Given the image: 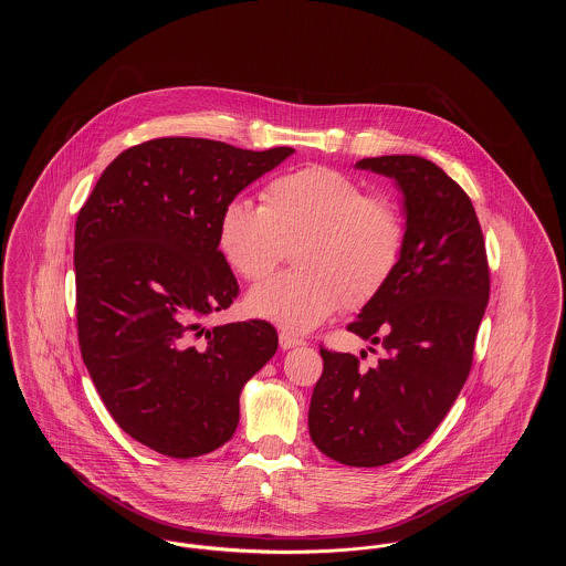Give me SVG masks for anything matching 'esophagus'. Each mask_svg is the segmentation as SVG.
I'll use <instances>...</instances> for the list:
<instances>
[{
    "instance_id": "esophagus-1",
    "label": "esophagus",
    "mask_w": 566,
    "mask_h": 566,
    "mask_svg": "<svg viewBox=\"0 0 566 566\" xmlns=\"http://www.w3.org/2000/svg\"><path fill=\"white\" fill-rule=\"evenodd\" d=\"M279 344H281L283 350H290V348H294V346H303L305 339H301V337H296V335H292V333H287V331H281V333H279Z\"/></svg>"
}]
</instances>
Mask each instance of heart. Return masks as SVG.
Here are the masks:
<instances>
[{"mask_svg":"<svg viewBox=\"0 0 566 566\" xmlns=\"http://www.w3.org/2000/svg\"><path fill=\"white\" fill-rule=\"evenodd\" d=\"M263 205L233 198L218 220V243L250 283L270 276L294 250L298 270L274 276L248 296V312L290 331H310L342 310H361L403 261L407 218L386 191L324 165L272 178Z\"/></svg>","mask_w":566,"mask_h":566,"instance_id":"heart-1","label":"heart"}]
</instances>
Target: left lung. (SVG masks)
Masks as SVG:
<instances>
[{
    "mask_svg": "<svg viewBox=\"0 0 566 566\" xmlns=\"http://www.w3.org/2000/svg\"><path fill=\"white\" fill-rule=\"evenodd\" d=\"M357 167L399 182L407 245L386 290L346 326L386 355L364 368L350 353L321 348L310 433L331 460L373 469L418 449L455 403L473 366L490 270L471 198L436 163L395 155Z\"/></svg>",
    "mask_w": 566,
    "mask_h": 566,
    "instance_id": "8db88e82",
    "label": "left lung"
}]
</instances>
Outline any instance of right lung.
Returning a JSON list of instances; mask_svg holds the SVG:
<instances>
[{"label":"right lung","mask_w":566,"mask_h":566,"mask_svg":"<svg viewBox=\"0 0 566 566\" xmlns=\"http://www.w3.org/2000/svg\"><path fill=\"white\" fill-rule=\"evenodd\" d=\"M292 153L150 139L111 163L82 205L74 242L82 361L115 422L167 458L229 442L243 384L276 353V328L265 321L200 323L240 294L218 243L224 205Z\"/></svg>","instance_id":"1"}]
</instances>
